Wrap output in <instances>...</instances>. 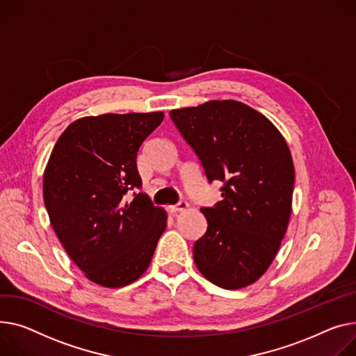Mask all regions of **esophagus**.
<instances>
[{
  "label": "esophagus",
  "mask_w": 356,
  "mask_h": 356,
  "mask_svg": "<svg viewBox=\"0 0 356 356\" xmlns=\"http://www.w3.org/2000/svg\"><path fill=\"white\" fill-rule=\"evenodd\" d=\"M187 207H188V203H187V202H179L177 204L169 206V211H170V213H177V211L187 210Z\"/></svg>",
  "instance_id": "obj_1"
}]
</instances>
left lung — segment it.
Listing matches in <instances>:
<instances>
[{"label":"left lung","mask_w":356,"mask_h":356,"mask_svg":"<svg viewBox=\"0 0 356 356\" xmlns=\"http://www.w3.org/2000/svg\"><path fill=\"white\" fill-rule=\"evenodd\" d=\"M170 117L207 180L223 181V199L200 209L207 230L193 246L195 264L219 288L249 286L269 269L289 225L295 168L286 140L236 100L172 110Z\"/></svg>","instance_id":"left-lung-1"}]
</instances>
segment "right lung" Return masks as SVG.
<instances>
[{"instance_id":"1","label":"right lung","mask_w":356,"mask_h":356,"mask_svg":"<svg viewBox=\"0 0 356 356\" xmlns=\"http://www.w3.org/2000/svg\"><path fill=\"white\" fill-rule=\"evenodd\" d=\"M164 113L102 114L71 123L50 154L42 196L50 223L71 260L104 288H123L143 275L168 225L141 187L137 152Z\"/></svg>"}]
</instances>
